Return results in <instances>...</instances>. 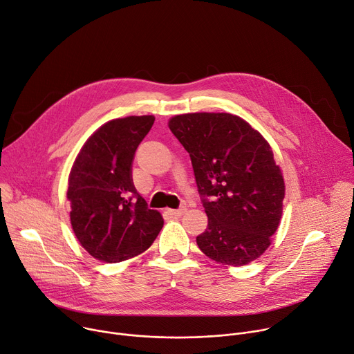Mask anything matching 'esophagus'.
<instances>
[{"label":"esophagus","mask_w":354,"mask_h":354,"mask_svg":"<svg viewBox=\"0 0 354 354\" xmlns=\"http://www.w3.org/2000/svg\"><path fill=\"white\" fill-rule=\"evenodd\" d=\"M185 212H186V207L182 206V207L176 209V210H169V214H172V216H175V217H179V216H182Z\"/></svg>","instance_id":"obj_1"}]
</instances>
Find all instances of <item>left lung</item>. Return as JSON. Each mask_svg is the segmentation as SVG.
<instances>
[{
  "label": "left lung",
  "mask_w": 354,
  "mask_h": 354,
  "mask_svg": "<svg viewBox=\"0 0 354 354\" xmlns=\"http://www.w3.org/2000/svg\"><path fill=\"white\" fill-rule=\"evenodd\" d=\"M168 127L190 155L207 214L196 237L210 260L241 267L271 245L282 217L285 182L267 140L230 113L174 115Z\"/></svg>",
  "instance_id": "obj_1"
}]
</instances>
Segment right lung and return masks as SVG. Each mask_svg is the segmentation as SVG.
<instances>
[{"mask_svg":"<svg viewBox=\"0 0 354 354\" xmlns=\"http://www.w3.org/2000/svg\"><path fill=\"white\" fill-rule=\"evenodd\" d=\"M153 115L107 121L83 144L69 174L72 229L95 260L121 263L142 254L164 226L137 194L131 164Z\"/></svg>","mask_w":354,"mask_h":354,"instance_id":"1","label":"right lung"}]
</instances>
